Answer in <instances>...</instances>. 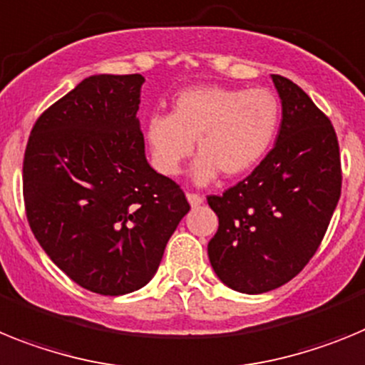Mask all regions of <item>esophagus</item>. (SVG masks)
Segmentation results:
<instances>
[{
    "mask_svg": "<svg viewBox=\"0 0 365 365\" xmlns=\"http://www.w3.org/2000/svg\"><path fill=\"white\" fill-rule=\"evenodd\" d=\"M187 200L192 207H198L200 204H204V196L198 195V192H187Z\"/></svg>",
    "mask_w": 365,
    "mask_h": 365,
    "instance_id": "esophagus-1",
    "label": "esophagus"
}]
</instances>
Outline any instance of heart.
Segmentation results:
<instances>
[{
    "label": "heart",
    "mask_w": 365,
    "mask_h": 365,
    "mask_svg": "<svg viewBox=\"0 0 365 365\" xmlns=\"http://www.w3.org/2000/svg\"><path fill=\"white\" fill-rule=\"evenodd\" d=\"M281 104L268 88L196 86L178 93L170 113L148 117L145 138L152 165L165 176H176L196 150L192 167L198 183L222 173L237 178L259 165L274 143Z\"/></svg>",
    "instance_id": "obj_1"
}]
</instances>
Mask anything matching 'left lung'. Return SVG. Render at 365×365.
Returning a JSON list of instances; mask_svg holds the SVG:
<instances>
[{"mask_svg":"<svg viewBox=\"0 0 365 365\" xmlns=\"http://www.w3.org/2000/svg\"><path fill=\"white\" fill-rule=\"evenodd\" d=\"M283 104L275 147L222 195L207 196L218 231L207 253L224 284L262 294L296 277L319 248L341 192L329 117L292 81L272 75Z\"/></svg>","mask_w":365,"mask_h":365,"instance_id":"obj_1","label":"left lung"}]
</instances>
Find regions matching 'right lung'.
I'll return each instance as SVG.
<instances>
[{
  "instance_id": "1",
  "label": "right lung",
  "mask_w": 365,
  "mask_h": 365,
  "mask_svg": "<svg viewBox=\"0 0 365 365\" xmlns=\"http://www.w3.org/2000/svg\"><path fill=\"white\" fill-rule=\"evenodd\" d=\"M141 75H93L51 104L31 130L24 202L49 259L82 288L123 296L156 274L191 209L145 158L135 113Z\"/></svg>"
}]
</instances>
